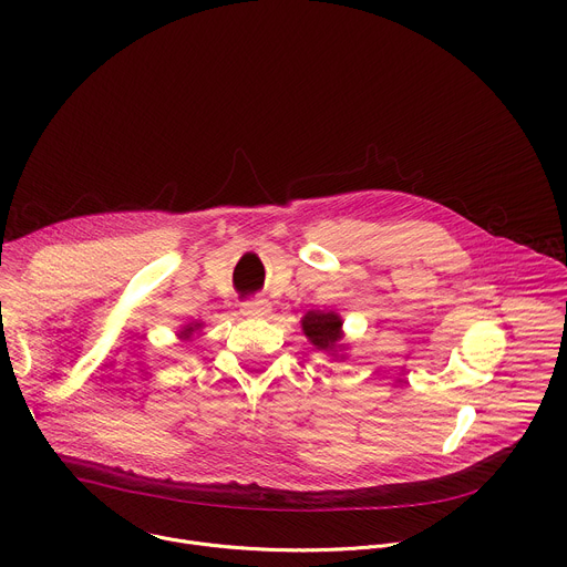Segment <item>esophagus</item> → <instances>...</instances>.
Returning a JSON list of instances; mask_svg holds the SVG:
<instances>
[{
	"label": "esophagus",
	"mask_w": 567,
	"mask_h": 567,
	"mask_svg": "<svg viewBox=\"0 0 567 567\" xmlns=\"http://www.w3.org/2000/svg\"><path fill=\"white\" fill-rule=\"evenodd\" d=\"M241 311H245L247 316H267L271 311V302L267 298H251L247 302H241Z\"/></svg>",
	"instance_id": "1"
}]
</instances>
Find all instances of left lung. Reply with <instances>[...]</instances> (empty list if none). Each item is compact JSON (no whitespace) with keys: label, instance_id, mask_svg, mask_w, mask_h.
Here are the masks:
<instances>
[{"label":"left lung","instance_id":"obj_1","mask_svg":"<svg viewBox=\"0 0 567 567\" xmlns=\"http://www.w3.org/2000/svg\"><path fill=\"white\" fill-rule=\"evenodd\" d=\"M341 318L334 311H307L302 330L318 350H332L341 341Z\"/></svg>","mask_w":567,"mask_h":567}]
</instances>
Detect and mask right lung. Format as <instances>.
Returning <instances> with one entry per match:
<instances>
[{
    "label": "right lung",
    "instance_id": "right-lung-1",
    "mask_svg": "<svg viewBox=\"0 0 567 567\" xmlns=\"http://www.w3.org/2000/svg\"><path fill=\"white\" fill-rule=\"evenodd\" d=\"M197 328H199V322H197V326H186V328H184V332H182V337H184V339H188Z\"/></svg>",
    "mask_w": 567,
    "mask_h": 567
}]
</instances>
